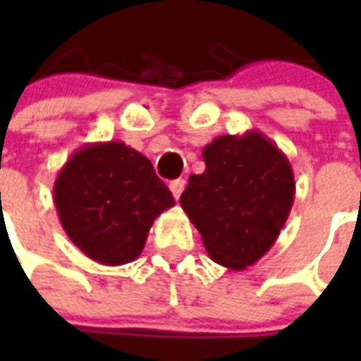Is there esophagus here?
I'll use <instances>...</instances> for the list:
<instances>
[{
  "mask_svg": "<svg viewBox=\"0 0 361 361\" xmlns=\"http://www.w3.org/2000/svg\"><path fill=\"white\" fill-rule=\"evenodd\" d=\"M183 189H185V180H174L170 181V191H172V195H174V198L178 200L180 198V195L183 192Z\"/></svg>",
  "mask_w": 361,
  "mask_h": 361,
  "instance_id": "esophagus-1",
  "label": "esophagus"
}]
</instances>
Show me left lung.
Instances as JSON below:
<instances>
[{"label": "left lung", "instance_id": "left-lung-1", "mask_svg": "<svg viewBox=\"0 0 361 361\" xmlns=\"http://www.w3.org/2000/svg\"><path fill=\"white\" fill-rule=\"evenodd\" d=\"M180 204L214 262L241 271L271 249L294 202V172L277 144L258 130L217 136L202 149Z\"/></svg>", "mask_w": 361, "mask_h": 361}]
</instances>
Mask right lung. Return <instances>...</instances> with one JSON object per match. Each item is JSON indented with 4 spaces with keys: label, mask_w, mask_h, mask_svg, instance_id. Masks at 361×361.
Segmentation results:
<instances>
[{
    "label": "right lung",
    "mask_w": 361,
    "mask_h": 361,
    "mask_svg": "<svg viewBox=\"0 0 361 361\" xmlns=\"http://www.w3.org/2000/svg\"><path fill=\"white\" fill-rule=\"evenodd\" d=\"M65 234L87 258L121 266L140 257L153 221L174 206L146 155L120 140L76 149L54 181Z\"/></svg>",
    "instance_id": "add662e5"
}]
</instances>
